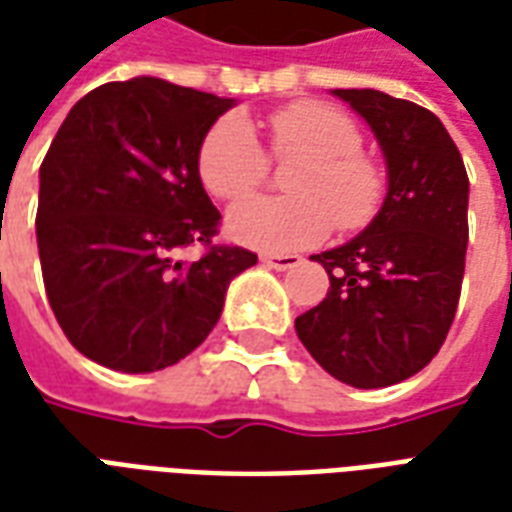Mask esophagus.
Masks as SVG:
<instances>
[{"instance_id": "34e87169", "label": "esophagus", "mask_w": 512, "mask_h": 512, "mask_svg": "<svg viewBox=\"0 0 512 512\" xmlns=\"http://www.w3.org/2000/svg\"><path fill=\"white\" fill-rule=\"evenodd\" d=\"M261 264L270 267V270L283 272L302 264V256H297V253H264V256H261Z\"/></svg>"}]
</instances>
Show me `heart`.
Segmentation results:
<instances>
[{
    "instance_id": "heart-1",
    "label": "heart",
    "mask_w": 512,
    "mask_h": 512,
    "mask_svg": "<svg viewBox=\"0 0 512 512\" xmlns=\"http://www.w3.org/2000/svg\"><path fill=\"white\" fill-rule=\"evenodd\" d=\"M275 159H302L286 186L294 197H251L229 210L234 240L270 253H288L324 242L334 224L353 232L372 221L383 199V172L361 153L353 118L321 102H297L270 118ZM267 175V156L251 126L224 115L199 145V178L218 199H240Z\"/></svg>"
}]
</instances>
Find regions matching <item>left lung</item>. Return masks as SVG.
<instances>
[{
    "label": "left lung",
    "instance_id": "left-lung-1",
    "mask_svg": "<svg viewBox=\"0 0 512 512\" xmlns=\"http://www.w3.org/2000/svg\"><path fill=\"white\" fill-rule=\"evenodd\" d=\"M375 134L388 191L364 232L315 253L329 291L294 321L332 378L386 388L437 356L459 305L470 180L440 118L375 88H334Z\"/></svg>",
    "mask_w": 512,
    "mask_h": 512
}]
</instances>
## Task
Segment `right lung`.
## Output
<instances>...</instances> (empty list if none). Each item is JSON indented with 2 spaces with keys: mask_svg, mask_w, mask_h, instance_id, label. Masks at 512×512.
<instances>
[{
  "mask_svg": "<svg viewBox=\"0 0 512 512\" xmlns=\"http://www.w3.org/2000/svg\"><path fill=\"white\" fill-rule=\"evenodd\" d=\"M234 99L161 78L105 83L69 110L40 167L37 248L67 340L102 367L156 372L205 343L256 253L210 245L221 213L199 145ZM208 245L197 262L177 253Z\"/></svg>",
  "mask_w": 512,
  "mask_h": 512,
  "instance_id": "right-lung-1",
  "label": "right lung"
}]
</instances>
